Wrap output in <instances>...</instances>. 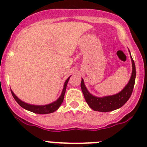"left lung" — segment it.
<instances>
[{
    "instance_id": "left-lung-1",
    "label": "left lung",
    "mask_w": 147,
    "mask_h": 147,
    "mask_svg": "<svg viewBox=\"0 0 147 147\" xmlns=\"http://www.w3.org/2000/svg\"><path fill=\"white\" fill-rule=\"evenodd\" d=\"M130 54H131V52H130ZM131 62H132V74H131V78H130V80L128 81L127 84L118 94L104 97L95 96L90 93H89L87 88L85 86L84 80L82 78L81 83H80L82 91H83L86 102L91 109H94V111L101 112H111V111L122 107L127 102V100L129 99L132 94L133 90H134L136 75L135 63L131 57Z\"/></svg>"
}]
</instances>
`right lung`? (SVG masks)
<instances>
[{
  "label": "right lung",
  "instance_id": "1",
  "mask_svg": "<svg viewBox=\"0 0 147 147\" xmlns=\"http://www.w3.org/2000/svg\"><path fill=\"white\" fill-rule=\"evenodd\" d=\"M71 76H69V78H67L66 80L65 83L64 84V88H63L62 92H61V96L59 97L57 101H53V102L49 104V105H30V104H27V103L24 102L23 101L20 100V98H18L16 95L14 94V93L11 90V94L13 97L14 98V99L16 100V102L20 105L22 108L27 109V110L30 111V112H34V113L36 114H41V115H44V114H49L52 113V112L57 111L59 109L61 105L62 104L63 100H64V94H65L66 88H67V85L68 81L69 80V78Z\"/></svg>",
  "mask_w": 147,
  "mask_h": 147
}]
</instances>
